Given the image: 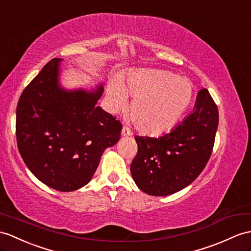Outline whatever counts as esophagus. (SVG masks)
I'll return each instance as SVG.
<instances>
[{
    "label": "esophagus",
    "mask_w": 251,
    "mask_h": 251,
    "mask_svg": "<svg viewBox=\"0 0 251 251\" xmlns=\"http://www.w3.org/2000/svg\"><path fill=\"white\" fill-rule=\"evenodd\" d=\"M121 135L122 136H130V135H132V132H131L129 127L124 126V127H122V130H121Z\"/></svg>",
    "instance_id": "34e87169"
}]
</instances>
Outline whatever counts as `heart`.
I'll return each mask as SVG.
<instances>
[{
    "label": "heart",
    "mask_w": 251,
    "mask_h": 251,
    "mask_svg": "<svg viewBox=\"0 0 251 251\" xmlns=\"http://www.w3.org/2000/svg\"><path fill=\"white\" fill-rule=\"evenodd\" d=\"M127 95L134 98L131 119L137 130L149 135L170 131L192 101L193 85L187 78L162 69H138L124 84L112 82L107 96L113 109L126 104Z\"/></svg>",
    "instance_id": "heart-1"
}]
</instances>
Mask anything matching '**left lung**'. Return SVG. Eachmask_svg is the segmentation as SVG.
Listing matches in <instances>:
<instances>
[{
    "label": "left lung",
    "mask_w": 251,
    "mask_h": 251,
    "mask_svg": "<svg viewBox=\"0 0 251 251\" xmlns=\"http://www.w3.org/2000/svg\"><path fill=\"white\" fill-rule=\"evenodd\" d=\"M217 126V105L202 88L193 112L169 133L136 135L138 150L130 169L138 188L152 196H167L191 184L210 160Z\"/></svg>",
    "instance_id": "8db88e82"
}]
</instances>
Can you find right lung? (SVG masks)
<instances>
[{"label": "right lung", "instance_id": "right-lung-1", "mask_svg": "<svg viewBox=\"0 0 251 251\" xmlns=\"http://www.w3.org/2000/svg\"><path fill=\"white\" fill-rule=\"evenodd\" d=\"M62 60L51 59L23 90L16 136L36 178L56 191L72 192L93 178L103 152L119 140L122 125L96 105L102 85L91 91L60 87Z\"/></svg>", "mask_w": 251, "mask_h": 251}]
</instances>
